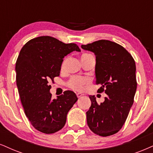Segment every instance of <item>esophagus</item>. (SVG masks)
Returning <instances> with one entry per match:
<instances>
[{"label":"esophagus","instance_id":"esophagus-1","mask_svg":"<svg viewBox=\"0 0 153 153\" xmlns=\"http://www.w3.org/2000/svg\"><path fill=\"white\" fill-rule=\"evenodd\" d=\"M82 95H83V94H82V93H76V97H78V98L81 97H82Z\"/></svg>","mask_w":153,"mask_h":153}]
</instances>
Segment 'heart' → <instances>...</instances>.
Segmentation results:
<instances>
[{"instance_id": "1", "label": "heart", "mask_w": 153, "mask_h": 153, "mask_svg": "<svg viewBox=\"0 0 153 153\" xmlns=\"http://www.w3.org/2000/svg\"><path fill=\"white\" fill-rule=\"evenodd\" d=\"M83 54V55H84ZM67 59H64V61L62 62V68H64L65 67L66 64H67ZM88 82V79L84 78V77L82 76H73L67 82V86L69 88H71V89L76 90V91H82L84 88V86Z\"/></svg>"}]
</instances>
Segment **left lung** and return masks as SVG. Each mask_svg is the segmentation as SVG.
<instances>
[{
  "instance_id": "left-lung-1",
  "label": "left lung",
  "mask_w": 153,
  "mask_h": 153,
  "mask_svg": "<svg viewBox=\"0 0 153 153\" xmlns=\"http://www.w3.org/2000/svg\"><path fill=\"white\" fill-rule=\"evenodd\" d=\"M96 55V84L99 93L106 94L99 104L89 96L91 107L86 112L87 124L92 132L106 137L118 133L125 123L133 105L137 88L135 60L121 45L105 39L82 45Z\"/></svg>"
}]
</instances>
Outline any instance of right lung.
I'll return each instance as SVG.
<instances>
[{"label":"right lung","instance_id":"obj_1","mask_svg":"<svg viewBox=\"0 0 153 153\" xmlns=\"http://www.w3.org/2000/svg\"><path fill=\"white\" fill-rule=\"evenodd\" d=\"M73 51L74 43H65L50 36L30 39L22 47L16 64V84L26 116L37 131L56 133L64 127L69 111L78 98L65 91L52 99L51 81L59 76L63 58Z\"/></svg>","mask_w":153,"mask_h":153}]
</instances>
